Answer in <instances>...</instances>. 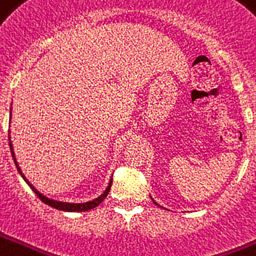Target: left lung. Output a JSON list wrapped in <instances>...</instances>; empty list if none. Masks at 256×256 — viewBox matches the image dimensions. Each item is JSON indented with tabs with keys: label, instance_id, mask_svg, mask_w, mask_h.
Instances as JSON below:
<instances>
[{
	"label": "left lung",
	"instance_id": "1",
	"mask_svg": "<svg viewBox=\"0 0 256 256\" xmlns=\"http://www.w3.org/2000/svg\"><path fill=\"white\" fill-rule=\"evenodd\" d=\"M153 202H154V200H153ZM154 204H157V202H154ZM157 206H158V204H157Z\"/></svg>",
	"mask_w": 256,
	"mask_h": 256
}]
</instances>
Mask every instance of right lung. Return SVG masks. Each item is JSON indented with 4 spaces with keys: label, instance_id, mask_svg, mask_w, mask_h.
<instances>
[{
    "label": "right lung",
    "instance_id": "right-lung-1",
    "mask_svg": "<svg viewBox=\"0 0 256 256\" xmlns=\"http://www.w3.org/2000/svg\"><path fill=\"white\" fill-rule=\"evenodd\" d=\"M9 146H10V152H12V157H13V160H14V164L16 166H17V170L20 172V174L22 176V178L25 180V182L30 186V189H32L33 192L36 193L37 198H40L42 202H46V204H48V206H50L52 208H56V210H66V212H84V210H92V208H95V206H98L100 202L106 198V196L108 194V192H110L111 189V184H112V180H110V182H108V186L106 188V190L99 196L98 198H95V200H92V202H79V204H74V202H56V200H50V198H46L44 194H42V193L38 192L34 186H33L30 182H29L26 178H25V176L22 174V172H21V169L18 168V164H17V161H16L14 158V152H13V146H12V142H10V136H9Z\"/></svg>",
    "mask_w": 256,
    "mask_h": 256
}]
</instances>
